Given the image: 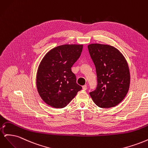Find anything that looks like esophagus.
<instances>
[{"label":"esophagus","instance_id":"obj_1","mask_svg":"<svg viewBox=\"0 0 148 148\" xmlns=\"http://www.w3.org/2000/svg\"><path fill=\"white\" fill-rule=\"evenodd\" d=\"M82 88H83V90H86V89H87V85H86V84L84 85V86H83Z\"/></svg>","mask_w":148,"mask_h":148}]
</instances>
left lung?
I'll use <instances>...</instances> for the list:
<instances>
[{"label":"left lung","mask_w":148,"mask_h":148,"mask_svg":"<svg viewBox=\"0 0 148 148\" xmlns=\"http://www.w3.org/2000/svg\"><path fill=\"white\" fill-rule=\"evenodd\" d=\"M96 67L97 87L89 92L94 102L101 108L118 105L127 95L130 75L127 62L113 46L91 44L88 46Z\"/></svg>","instance_id":"8db88e82"}]
</instances>
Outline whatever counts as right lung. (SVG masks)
I'll use <instances>...</instances> for the list:
<instances>
[{"mask_svg": "<svg viewBox=\"0 0 148 148\" xmlns=\"http://www.w3.org/2000/svg\"><path fill=\"white\" fill-rule=\"evenodd\" d=\"M83 45L65 44L49 51L40 63L36 77L39 96L47 104L63 108L82 87L71 68L81 56Z\"/></svg>", "mask_w": 148, "mask_h": 148, "instance_id": "1", "label": "right lung"}]
</instances>
